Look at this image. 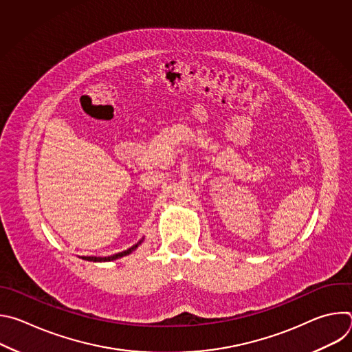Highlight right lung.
Listing matches in <instances>:
<instances>
[{"label": "right lung", "instance_id": "right-lung-1", "mask_svg": "<svg viewBox=\"0 0 352 352\" xmlns=\"http://www.w3.org/2000/svg\"><path fill=\"white\" fill-rule=\"evenodd\" d=\"M143 239H140L138 243H135L133 246H131L129 249H126V250H124V252H120V254H116V255H111V256H107V258H96V256H83L82 259H85V261H89V262H110V261H116V259H120V258H122V256H126V255H129V254H132L133 250L140 245V242H142Z\"/></svg>", "mask_w": 352, "mask_h": 352}]
</instances>
